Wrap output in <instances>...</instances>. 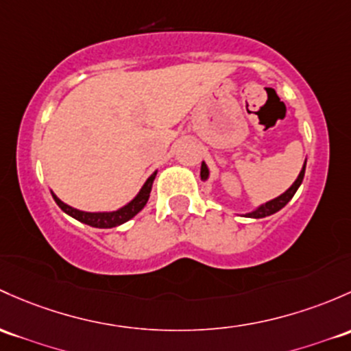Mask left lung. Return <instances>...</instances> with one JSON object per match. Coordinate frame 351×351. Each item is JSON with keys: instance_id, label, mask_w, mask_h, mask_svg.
I'll return each instance as SVG.
<instances>
[{"instance_id": "obj_1", "label": "left lung", "mask_w": 351, "mask_h": 351, "mask_svg": "<svg viewBox=\"0 0 351 351\" xmlns=\"http://www.w3.org/2000/svg\"><path fill=\"white\" fill-rule=\"evenodd\" d=\"M304 171H306V160H304V165H302L300 175H298V178L294 180L293 185L287 188V190L284 191V193L279 195V197L272 198V200L265 202V204H263V205H259V206H257V208H254L252 212L243 213V217H249V219H264V217H269V215H272V213L279 212V210H281L282 206H286L287 204H289V200L294 197V193H296V191H298V188L301 186L302 178H304ZM208 176H210L208 166H206L205 161H202L200 178L204 180V182H206V180H208Z\"/></svg>"}]
</instances>
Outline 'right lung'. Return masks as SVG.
<instances>
[{"label":"right lung","mask_w":351,"mask_h":351,"mask_svg":"<svg viewBox=\"0 0 351 351\" xmlns=\"http://www.w3.org/2000/svg\"><path fill=\"white\" fill-rule=\"evenodd\" d=\"M156 173L158 171H154L153 175L146 180L145 185L141 186V190L138 191V195H136L129 204L121 206V208L117 210H112V212H84V210H77L73 208V206L64 204V202H62L51 190L50 193L51 197H53L55 204L60 206V208L64 210L67 215L72 217V219L79 220V222L90 225V227H95V228H112V227H117V225L126 223L128 220H131L132 217H136L143 208H145V205L147 204V198H149V193H151V186H153L154 178H156Z\"/></svg>","instance_id":"add662e5"}]
</instances>
